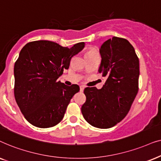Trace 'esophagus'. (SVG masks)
Returning <instances> with one entry per match:
<instances>
[{
  "label": "esophagus",
  "mask_w": 161,
  "mask_h": 161,
  "mask_svg": "<svg viewBox=\"0 0 161 161\" xmlns=\"http://www.w3.org/2000/svg\"><path fill=\"white\" fill-rule=\"evenodd\" d=\"M84 89H85V87L84 86H80V91H84Z\"/></svg>",
  "instance_id": "34e87169"
}]
</instances>
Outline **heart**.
Wrapping results in <instances>:
<instances>
[{
	"label": "heart",
	"mask_w": 161,
	"mask_h": 161,
	"mask_svg": "<svg viewBox=\"0 0 161 161\" xmlns=\"http://www.w3.org/2000/svg\"><path fill=\"white\" fill-rule=\"evenodd\" d=\"M88 52H96V51H88Z\"/></svg>",
	"instance_id": "b5f03b06"
}]
</instances>
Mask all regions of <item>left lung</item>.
Here are the masks:
<instances>
[{
	"mask_svg": "<svg viewBox=\"0 0 161 161\" xmlns=\"http://www.w3.org/2000/svg\"><path fill=\"white\" fill-rule=\"evenodd\" d=\"M98 72L106 77L100 90L86 87L82 106L84 119L93 127L108 129L123 120L138 91L139 59L127 40L113 37L99 49Z\"/></svg>",
	"mask_w": 161,
	"mask_h": 161,
	"instance_id": "left-lung-1",
	"label": "left lung"
}]
</instances>
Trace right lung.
I'll list each match as a JSON object with an SVG mask.
<instances>
[{
  "label": "right lung",
  "mask_w": 161,
  "mask_h": 161,
  "mask_svg": "<svg viewBox=\"0 0 161 161\" xmlns=\"http://www.w3.org/2000/svg\"><path fill=\"white\" fill-rule=\"evenodd\" d=\"M85 42L71 48L48 40L29 42L21 49L14 67V97L21 113L32 125L53 127L63 120L78 85L57 81L70 59L84 48Z\"/></svg>",
  "instance_id": "1"
}]
</instances>
